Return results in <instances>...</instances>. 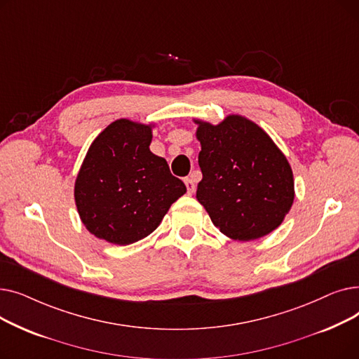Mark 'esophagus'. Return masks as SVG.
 Segmentation results:
<instances>
[{
    "label": "esophagus",
    "instance_id": "esophagus-1",
    "mask_svg": "<svg viewBox=\"0 0 359 359\" xmlns=\"http://www.w3.org/2000/svg\"><path fill=\"white\" fill-rule=\"evenodd\" d=\"M184 184H186V189H187V194H189V195H192V194L195 192V189H196V186H195L194 180H192L191 177H186V179H184Z\"/></svg>",
    "mask_w": 359,
    "mask_h": 359
}]
</instances>
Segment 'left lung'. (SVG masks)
Listing matches in <instances>:
<instances>
[{
	"instance_id": "obj_1",
	"label": "left lung",
	"mask_w": 359,
	"mask_h": 359,
	"mask_svg": "<svg viewBox=\"0 0 359 359\" xmlns=\"http://www.w3.org/2000/svg\"><path fill=\"white\" fill-rule=\"evenodd\" d=\"M202 180L196 199L231 240L252 241L275 231L295 198L292 168L268 132L241 115L212 125L194 119Z\"/></svg>"
}]
</instances>
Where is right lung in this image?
Returning a JSON list of instances; mask_svg holds the SVG:
<instances>
[{
  "label": "right lung",
  "mask_w": 359,
  "mask_h": 359,
  "mask_svg": "<svg viewBox=\"0 0 359 359\" xmlns=\"http://www.w3.org/2000/svg\"><path fill=\"white\" fill-rule=\"evenodd\" d=\"M157 123L116 119L94 138L74 183V199L88 233L128 246L153 233L186 194L167 161L151 153Z\"/></svg>",
  "instance_id": "add662e5"
}]
</instances>
